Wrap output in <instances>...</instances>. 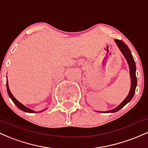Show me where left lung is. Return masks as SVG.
<instances>
[{
	"label": "left lung",
	"mask_w": 148,
	"mask_h": 148,
	"mask_svg": "<svg viewBox=\"0 0 148 148\" xmlns=\"http://www.w3.org/2000/svg\"><path fill=\"white\" fill-rule=\"evenodd\" d=\"M115 43H116L117 46L118 47L119 49L121 51L124 57L125 58L127 61V63H128L129 67H130V79H131V87H130V90L129 92L128 95L127 96V97L125 98V100H123V101L120 103V105H118L116 108H113L112 110H109V111H98L100 113H115V112L118 111L119 110L121 109L122 108H123L127 103H129L132 100V98L134 95V93H135L136 88L137 86V79L136 76V64L135 61L134 60V58L132 56V54L131 53L130 49L127 46L125 45L122 40H114Z\"/></svg>",
	"instance_id": "8db88e82"
}]
</instances>
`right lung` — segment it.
I'll use <instances>...</instances> for the list:
<instances>
[{
    "label": "right lung",
    "instance_id": "right-lung-1",
    "mask_svg": "<svg viewBox=\"0 0 148 148\" xmlns=\"http://www.w3.org/2000/svg\"><path fill=\"white\" fill-rule=\"evenodd\" d=\"M6 86H7V90H8V95L10 98H11V99L12 100V101L14 102V103L15 105H16V106L18 107V108H19L20 110H21V111H24V112H26V113H40V112H42L44 111H45V110H47V108H45V109L42 110V111H33V110L30 109V108H28V107H26L25 106H24L23 104H22L21 102H19V101H18L17 99H16V98L14 97V96H13V95L12 94L10 90V88H9V86H8V79H7V82H6Z\"/></svg>",
    "mask_w": 148,
    "mask_h": 148
}]
</instances>
